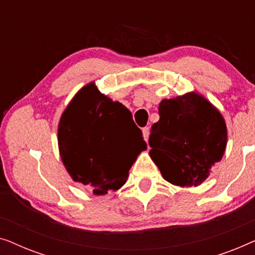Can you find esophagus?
<instances>
[{"mask_svg":"<svg viewBox=\"0 0 255 255\" xmlns=\"http://www.w3.org/2000/svg\"><path fill=\"white\" fill-rule=\"evenodd\" d=\"M142 135H144V139L146 141L148 140V137H149V128H142Z\"/></svg>","mask_w":255,"mask_h":255,"instance_id":"34e87169","label":"esophagus"}]
</instances>
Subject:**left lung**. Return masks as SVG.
<instances>
[{
    "mask_svg": "<svg viewBox=\"0 0 255 255\" xmlns=\"http://www.w3.org/2000/svg\"><path fill=\"white\" fill-rule=\"evenodd\" d=\"M159 116L148 139L152 160L174 186H200L226 149L228 128L221 111L203 95L189 92L163 99Z\"/></svg>",
    "mask_w": 255,
    "mask_h": 255,
    "instance_id": "left-lung-1",
    "label": "left lung"
}]
</instances>
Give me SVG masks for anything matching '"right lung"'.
Returning <instances> with one entry per match:
<instances>
[{
	"label": "right lung",
	"instance_id": "obj_1",
	"mask_svg": "<svg viewBox=\"0 0 255 255\" xmlns=\"http://www.w3.org/2000/svg\"><path fill=\"white\" fill-rule=\"evenodd\" d=\"M127 107L97 88L83 86L66 107L58 125L61 161L74 182L101 196L118 190L147 145Z\"/></svg>",
	"mask_w": 255,
	"mask_h": 255
}]
</instances>
